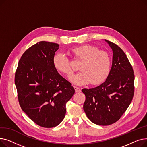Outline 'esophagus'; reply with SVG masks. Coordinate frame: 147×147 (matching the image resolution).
<instances>
[{
	"instance_id": "1",
	"label": "esophagus",
	"mask_w": 147,
	"mask_h": 147,
	"mask_svg": "<svg viewBox=\"0 0 147 147\" xmlns=\"http://www.w3.org/2000/svg\"><path fill=\"white\" fill-rule=\"evenodd\" d=\"M74 88L75 89V92H76V93H79V92H81V89L79 88H78V87L74 86Z\"/></svg>"
}]
</instances>
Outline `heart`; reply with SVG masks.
I'll use <instances>...</instances> for the list:
<instances>
[{
  "mask_svg": "<svg viewBox=\"0 0 147 147\" xmlns=\"http://www.w3.org/2000/svg\"><path fill=\"white\" fill-rule=\"evenodd\" d=\"M68 53L75 60L81 61L79 67L81 71L71 78L75 83L83 84L90 82L92 85H98L109 77L111 60L105 51L99 50L94 45H83L69 49ZM52 62L59 72L67 77L73 75L74 70L70 61L64 54H55Z\"/></svg>",
  "mask_w": 147,
  "mask_h": 147,
  "instance_id": "b5f03b06",
  "label": "heart"
}]
</instances>
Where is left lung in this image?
I'll use <instances>...</instances> for the list:
<instances>
[{"label":"left lung","mask_w":147,"mask_h":147,"mask_svg":"<svg viewBox=\"0 0 147 147\" xmlns=\"http://www.w3.org/2000/svg\"><path fill=\"white\" fill-rule=\"evenodd\" d=\"M105 40L113 51L110 74L101 85L82 90L86 96L83 110L87 117L102 126L120 119L132 101L135 89L134 69L125 53L116 44Z\"/></svg>","instance_id":"8db88e82"}]
</instances>
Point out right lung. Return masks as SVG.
I'll use <instances>...</instances> for the list:
<instances>
[{
    "label": "right lung",
    "instance_id": "right-lung-1",
    "mask_svg": "<svg viewBox=\"0 0 147 147\" xmlns=\"http://www.w3.org/2000/svg\"><path fill=\"white\" fill-rule=\"evenodd\" d=\"M59 45L42 41L21 56L15 75L19 104L36 124L45 128L58 126L66 113V103L75 90L53 65Z\"/></svg>",
    "mask_w": 147,
    "mask_h": 147
}]
</instances>
